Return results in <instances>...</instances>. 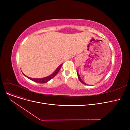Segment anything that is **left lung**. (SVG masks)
I'll return each mask as SVG.
<instances>
[{
	"label": "left lung",
	"mask_w": 130,
	"mask_h": 130,
	"mask_svg": "<svg viewBox=\"0 0 130 130\" xmlns=\"http://www.w3.org/2000/svg\"><path fill=\"white\" fill-rule=\"evenodd\" d=\"M77 76H78V79H79V80L80 82L82 83V84H84V85H87V84H86L85 83H84V82L82 80V79H81V78H80V76H79V74L78 73V72L77 73Z\"/></svg>",
	"instance_id": "8db88e82"
}]
</instances>
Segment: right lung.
Returning <instances> with one entry per match:
<instances>
[{
	"label": "right lung",
	"mask_w": 130,
	"mask_h": 130,
	"mask_svg": "<svg viewBox=\"0 0 130 130\" xmlns=\"http://www.w3.org/2000/svg\"><path fill=\"white\" fill-rule=\"evenodd\" d=\"M63 65V63L60 64L57 68V69L51 75H50L48 76L47 77H44V78H30V77H29L28 76H26L24 74H23L24 75L27 77L28 78H29V79L35 82H36V83H47L48 82L49 80H50L51 79H52L53 78H54L55 76H56V75L57 74V73L59 72V71L60 70V68L61 67V66H62Z\"/></svg>",
	"instance_id": "add662e5"
}]
</instances>
